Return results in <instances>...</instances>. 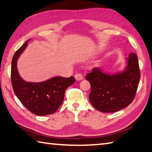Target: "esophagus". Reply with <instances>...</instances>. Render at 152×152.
Wrapping results in <instances>:
<instances>
[{"instance_id":"obj_1","label":"esophagus","mask_w":152,"mask_h":152,"mask_svg":"<svg viewBox=\"0 0 152 152\" xmlns=\"http://www.w3.org/2000/svg\"><path fill=\"white\" fill-rule=\"evenodd\" d=\"M74 77H75V79L76 80H82L83 79V76H82V74L80 73L76 74Z\"/></svg>"}]
</instances>
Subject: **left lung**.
<instances>
[{"instance_id":"obj_1","label":"left lung","mask_w":152,"mask_h":152,"mask_svg":"<svg viewBox=\"0 0 152 152\" xmlns=\"http://www.w3.org/2000/svg\"><path fill=\"white\" fill-rule=\"evenodd\" d=\"M127 65L121 72L109 74L94 68L86 76L91 91L89 99L95 109L103 113H114L129 106L134 99L140 79L137 56L131 53Z\"/></svg>"}]
</instances>
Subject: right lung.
Wrapping results in <instances>:
<instances>
[{"instance_id": "1", "label": "right lung", "mask_w": 152, "mask_h": 152, "mask_svg": "<svg viewBox=\"0 0 152 152\" xmlns=\"http://www.w3.org/2000/svg\"><path fill=\"white\" fill-rule=\"evenodd\" d=\"M28 39L15 53L11 64V82L14 92L24 107L39 116L54 113L63 102L64 93L75 82L73 76H56L41 82H28L20 76L17 60L27 46Z\"/></svg>"}]
</instances>
